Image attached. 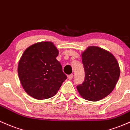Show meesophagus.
Returning a JSON list of instances; mask_svg holds the SVG:
<instances>
[{
    "label": "esophagus",
    "instance_id": "34e87169",
    "mask_svg": "<svg viewBox=\"0 0 130 130\" xmlns=\"http://www.w3.org/2000/svg\"><path fill=\"white\" fill-rule=\"evenodd\" d=\"M73 77H74V75H73V74H71V75H68V79H69V80L72 79Z\"/></svg>",
    "mask_w": 130,
    "mask_h": 130
}]
</instances>
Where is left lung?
<instances>
[{
  "mask_svg": "<svg viewBox=\"0 0 130 130\" xmlns=\"http://www.w3.org/2000/svg\"><path fill=\"white\" fill-rule=\"evenodd\" d=\"M85 79L77 86L85 100L97 101L109 95L116 87L119 77V63L110 52L98 47L89 46L82 53Z\"/></svg>",
  "mask_w": 130,
  "mask_h": 130,
  "instance_id": "8db88e82",
  "label": "left lung"
}]
</instances>
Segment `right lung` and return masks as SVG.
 <instances>
[{
    "instance_id": "obj_1",
    "label": "right lung",
    "mask_w": 130,
    "mask_h": 130,
    "mask_svg": "<svg viewBox=\"0 0 130 130\" xmlns=\"http://www.w3.org/2000/svg\"><path fill=\"white\" fill-rule=\"evenodd\" d=\"M59 52L51 42H42L30 46L19 61L18 76L23 88L37 100L53 97L67 78L60 62Z\"/></svg>"
}]
</instances>
